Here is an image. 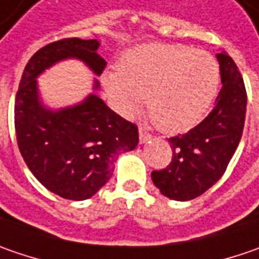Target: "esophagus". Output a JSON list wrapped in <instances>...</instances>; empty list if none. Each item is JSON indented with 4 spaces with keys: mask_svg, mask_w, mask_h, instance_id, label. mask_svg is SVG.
Segmentation results:
<instances>
[{
    "mask_svg": "<svg viewBox=\"0 0 259 259\" xmlns=\"http://www.w3.org/2000/svg\"><path fill=\"white\" fill-rule=\"evenodd\" d=\"M151 133H148L146 130L143 129H139V142L141 143H146V142L151 141Z\"/></svg>",
    "mask_w": 259,
    "mask_h": 259,
    "instance_id": "34e87169",
    "label": "esophagus"
}]
</instances>
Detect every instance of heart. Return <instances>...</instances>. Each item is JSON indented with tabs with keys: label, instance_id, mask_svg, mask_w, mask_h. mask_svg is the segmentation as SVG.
Instances as JSON below:
<instances>
[{
	"label": "heart",
	"instance_id": "1",
	"mask_svg": "<svg viewBox=\"0 0 259 259\" xmlns=\"http://www.w3.org/2000/svg\"><path fill=\"white\" fill-rule=\"evenodd\" d=\"M220 82L218 61L183 45L149 43L121 56L118 71L103 73L114 107L132 116L143 104L163 132L180 133L197 126L211 107Z\"/></svg>",
	"mask_w": 259,
	"mask_h": 259
}]
</instances>
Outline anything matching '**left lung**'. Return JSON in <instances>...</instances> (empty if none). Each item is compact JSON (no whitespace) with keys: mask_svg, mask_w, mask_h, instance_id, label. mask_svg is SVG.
I'll return each mask as SVG.
<instances>
[{"mask_svg":"<svg viewBox=\"0 0 259 259\" xmlns=\"http://www.w3.org/2000/svg\"><path fill=\"white\" fill-rule=\"evenodd\" d=\"M218 61L222 90L216 106L194 129L168 139L172 161L152 172L155 187L171 200H193L216 184L241 141L246 113L243 79L226 52L218 53Z\"/></svg>","mask_w":259,"mask_h":259,"instance_id":"left-lung-1","label":"left lung"}]
</instances>
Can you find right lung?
<instances>
[{"mask_svg":"<svg viewBox=\"0 0 259 259\" xmlns=\"http://www.w3.org/2000/svg\"><path fill=\"white\" fill-rule=\"evenodd\" d=\"M100 45L73 37L41 48L26 65L16 97L14 123L24 162L41 186L68 200L94 196L111 178L116 159L139 142L138 127L97 96V78L93 93L72 106L53 108L40 94L37 78L68 59L100 76L106 66L97 52Z\"/></svg>","mask_w":259,"mask_h":259,"instance_id":"right-lung-1","label":"right lung"}]
</instances>
